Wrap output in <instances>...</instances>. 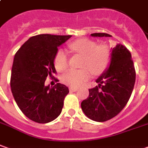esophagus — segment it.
<instances>
[{"label":"esophagus","mask_w":148,"mask_h":148,"mask_svg":"<svg viewBox=\"0 0 148 148\" xmlns=\"http://www.w3.org/2000/svg\"><path fill=\"white\" fill-rule=\"evenodd\" d=\"M70 91H78V88H76V87H70Z\"/></svg>","instance_id":"1"}]
</instances>
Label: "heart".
I'll use <instances>...</instances> for the list:
<instances>
[{
  "label": "heart",
  "mask_w": 148,
  "mask_h": 148,
  "mask_svg": "<svg viewBox=\"0 0 148 148\" xmlns=\"http://www.w3.org/2000/svg\"><path fill=\"white\" fill-rule=\"evenodd\" d=\"M70 49L84 56L82 70H70L64 73L61 80L70 87H79L91 78V73L100 74L107 70L111 61V54L106 45H97L95 41L87 39L75 40ZM54 66L59 72H63L69 66V58L66 51L60 49L54 57Z\"/></svg>",
  "instance_id": "heart-1"
}]
</instances>
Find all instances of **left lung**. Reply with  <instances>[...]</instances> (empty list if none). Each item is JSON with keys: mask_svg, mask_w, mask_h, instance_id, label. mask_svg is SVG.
I'll return each instance as SVG.
<instances>
[{"mask_svg": "<svg viewBox=\"0 0 148 148\" xmlns=\"http://www.w3.org/2000/svg\"><path fill=\"white\" fill-rule=\"evenodd\" d=\"M94 37H111L106 33ZM135 70L131 54L122 45L112 49L110 65L96 79L98 86L89 89V96L81 103L85 115L95 121H106L124 108L133 91Z\"/></svg>", "mask_w": 148, "mask_h": 148, "instance_id": "obj_1", "label": "left lung"}]
</instances>
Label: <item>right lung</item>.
<instances>
[{
  "label": "right lung",
  "mask_w": 148,
  "mask_h": 148,
  "mask_svg": "<svg viewBox=\"0 0 148 148\" xmlns=\"http://www.w3.org/2000/svg\"><path fill=\"white\" fill-rule=\"evenodd\" d=\"M70 37L49 34L32 36L15 54L11 91L20 110L33 121L48 123L61 114L69 88L61 83L51 87L45 82L47 77L56 73L53 60L57 48Z\"/></svg>",
  "instance_id": "add662e5"
}]
</instances>
